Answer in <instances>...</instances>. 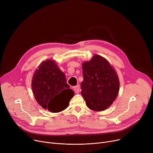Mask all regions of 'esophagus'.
Instances as JSON below:
<instances>
[{"label":"esophagus","mask_w":153,"mask_h":153,"mask_svg":"<svg viewBox=\"0 0 153 153\" xmlns=\"http://www.w3.org/2000/svg\"><path fill=\"white\" fill-rule=\"evenodd\" d=\"M73 89H74V91H75V92L76 93H79V90H80V85H77L76 86H74V87H73Z\"/></svg>","instance_id":"obj_1"}]
</instances>
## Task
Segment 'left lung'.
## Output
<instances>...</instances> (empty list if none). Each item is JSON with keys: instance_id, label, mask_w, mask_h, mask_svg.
I'll return each mask as SVG.
<instances>
[{"instance_id": "1", "label": "left lung", "mask_w": 153, "mask_h": 153, "mask_svg": "<svg viewBox=\"0 0 153 153\" xmlns=\"http://www.w3.org/2000/svg\"><path fill=\"white\" fill-rule=\"evenodd\" d=\"M81 94L86 105L94 111L107 108L116 99L120 89L118 76L104 58L95 55L82 64Z\"/></svg>"}]
</instances>
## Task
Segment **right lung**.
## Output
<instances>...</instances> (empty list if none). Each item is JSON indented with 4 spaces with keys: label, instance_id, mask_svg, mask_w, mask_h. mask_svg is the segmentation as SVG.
<instances>
[{
    "label": "right lung",
    "instance_id": "obj_1",
    "mask_svg": "<svg viewBox=\"0 0 153 153\" xmlns=\"http://www.w3.org/2000/svg\"><path fill=\"white\" fill-rule=\"evenodd\" d=\"M31 86L39 105L53 113L66 109L74 95L67 84L65 74L53 60L40 64L35 72Z\"/></svg>",
    "mask_w": 153,
    "mask_h": 153
}]
</instances>
